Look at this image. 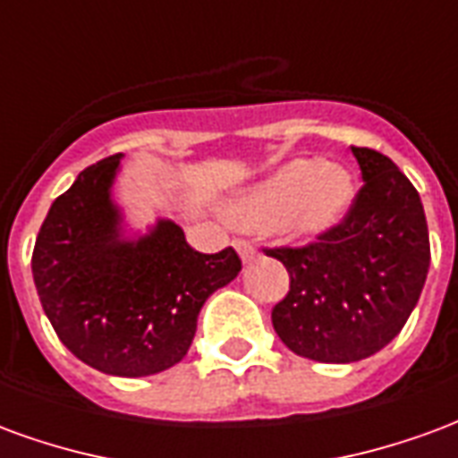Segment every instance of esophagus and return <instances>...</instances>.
I'll list each match as a JSON object with an SVG mask.
<instances>
[{
  "label": "esophagus",
  "instance_id": "1",
  "mask_svg": "<svg viewBox=\"0 0 458 458\" xmlns=\"http://www.w3.org/2000/svg\"><path fill=\"white\" fill-rule=\"evenodd\" d=\"M235 250H238L240 259H242L245 265H248V262H252V259L258 258V250L252 248L250 242H245V240H238V242H235Z\"/></svg>",
  "mask_w": 458,
  "mask_h": 458
}]
</instances>
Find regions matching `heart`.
Here are the masks:
<instances>
[{"instance_id": "obj_1", "label": "heart", "mask_w": 458, "mask_h": 458, "mask_svg": "<svg viewBox=\"0 0 458 458\" xmlns=\"http://www.w3.org/2000/svg\"><path fill=\"white\" fill-rule=\"evenodd\" d=\"M355 176L344 164L294 157L238 191L225 216L245 230L275 228L297 240H318L341 228L353 208Z\"/></svg>"}]
</instances>
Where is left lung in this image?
Wrapping results in <instances>:
<instances>
[{
  "label": "left lung",
  "instance_id": "8db88e82",
  "mask_svg": "<svg viewBox=\"0 0 458 458\" xmlns=\"http://www.w3.org/2000/svg\"><path fill=\"white\" fill-rule=\"evenodd\" d=\"M365 186L341 228L299 250H269L289 272L272 327L289 351L318 363H355L390 344L429 272L422 200L385 154L351 147Z\"/></svg>",
  "mask_w": 458,
  "mask_h": 458
}]
</instances>
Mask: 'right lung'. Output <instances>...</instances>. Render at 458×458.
I'll use <instances>...</instances> for the list:
<instances>
[{
	"label": "right lung",
	"mask_w": 458,
	"mask_h": 458,
	"mask_svg": "<svg viewBox=\"0 0 458 458\" xmlns=\"http://www.w3.org/2000/svg\"><path fill=\"white\" fill-rule=\"evenodd\" d=\"M120 171L122 154L107 157L54 200L31 272L46 317L75 358L100 373L144 377L183 360L206 299L242 265L233 248L196 252L171 218L131 228L114 200Z\"/></svg>",
	"instance_id": "1"
}]
</instances>
